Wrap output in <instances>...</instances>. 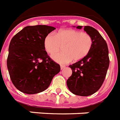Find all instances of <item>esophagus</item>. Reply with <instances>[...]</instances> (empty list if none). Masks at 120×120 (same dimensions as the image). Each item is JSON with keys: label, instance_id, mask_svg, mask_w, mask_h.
<instances>
[{"label": "esophagus", "instance_id": "1", "mask_svg": "<svg viewBox=\"0 0 120 120\" xmlns=\"http://www.w3.org/2000/svg\"><path fill=\"white\" fill-rule=\"evenodd\" d=\"M65 67V65H60V69H61V70H62V69H64Z\"/></svg>", "mask_w": 120, "mask_h": 120}]
</instances>
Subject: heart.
Returning a JSON list of instances; mask_svg holds the SVG:
<instances>
[{
	"label": "heart",
	"mask_w": 120,
	"mask_h": 120,
	"mask_svg": "<svg viewBox=\"0 0 120 120\" xmlns=\"http://www.w3.org/2000/svg\"><path fill=\"white\" fill-rule=\"evenodd\" d=\"M45 51L52 55L63 46L64 52L53 55L52 58L64 64L72 61L77 62L89 53L93 45V39L89 34L74 29H62L55 35L49 34L44 39Z\"/></svg>",
	"instance_id": "b5f03b06"
}]
</instances>
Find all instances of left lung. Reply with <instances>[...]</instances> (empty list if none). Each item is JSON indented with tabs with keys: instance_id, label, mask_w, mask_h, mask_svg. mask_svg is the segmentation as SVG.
<instances>
[{
	"instance_id": "obj_1",
	"label": "left lung",
	"mask_w": 120,
	"mask_h": 120,
	"mask_svg": "<svg viewBox=\"0 0 120 120\" xmlns=\"http://www.w3.org/2000/svg\"><path fill=\"white\" fill-rule=\"evenodd\" d=\"M81 29L82 26H78ZM84 30L93 39L92 49L85 57L69 65L72 71L67 81L69 90L76 95L89 96L97 92L104 81L109 65V50L104 39L95 28L85 26Z\"/></svg>"
}]
</instances>
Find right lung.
Segmentation results:
<instances>
[{
  "label": "right lung",
  "instance_id": "obj_1",
  "mask_svg": "<svg viewBox=\"0 0 120 120\" xmlns=\"http://www.w3.org/2000/svg\"><path fill=\"white\" fill-rule=\"evenodd\" d=\"M55 27L27 26L12 38L7 66L15 86L27 94L43 92L60 71V65L49 57L44 48V38Z\"/></svg>",
  "mask_w": 120,
  "mask_h": 120
}]
</instances>
